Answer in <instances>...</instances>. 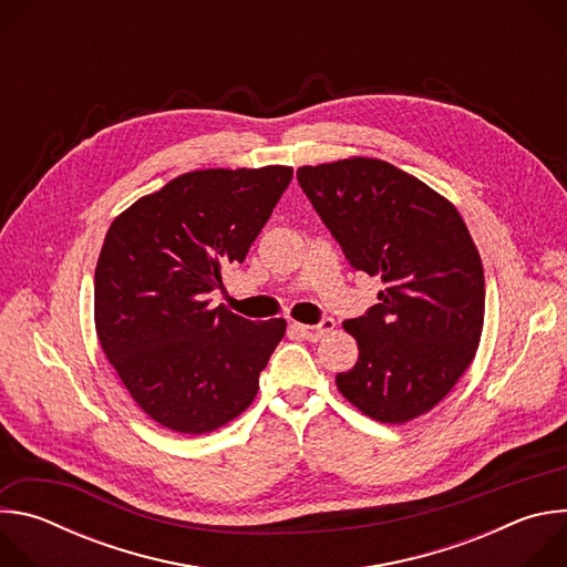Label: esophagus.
I'll use <instances>...</instances> for the list:
<instances>
[{
    "label": "esophagus",
    "instance_id": "34e87169",
    "mask_svg": "<svg viewBox=\"0 0 567 567\" xmlns=\"http://www.w3.org/2000/svg\"><path fill=\"white\" fill-rule=\"evenodd\" d=\"M334 326L337 322L332 318H322L318 326H300V322H296V332H300V337H305L307 341H318L322 337H328L330 332H334Z\"/></svg>",
    "mask_w": 567,
    "mask_h": 567
}]
</instances>
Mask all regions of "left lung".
<instances>
[{
  "label": "left lung",
  "instance_id": "obj_1",
  "mask_svg": "<svg viewBox=\"0 0 567 567\" xmlns=\"http://www.w3.org/2000/svg\"><path fill=\"white\" fill-rule=\"evenodd\" d=\"M298 184L357 271L383 291L343 322L359 359L341 394L383 424L411 422L471 365L484 322V274L457 208L388 161L352 156L298 168Z\"/></svg>",
  "mask_w": 567,
  "mask_h": 567
}]
</instances>
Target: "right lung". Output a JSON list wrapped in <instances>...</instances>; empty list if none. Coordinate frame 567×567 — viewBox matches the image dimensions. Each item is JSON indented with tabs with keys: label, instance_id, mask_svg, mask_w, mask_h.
Wrapping results in <instances>:
<instances>
[{
	"label": "right lung",
	"instance_id": "obj_1",
	"mask_svg": "<svg viewBox=\"0 0 567 567\" xmlns=\"http://www.w3.org/2000/svg\"><path fill=\"white\" fill-rule=\"evenodd\" d=\"M293 171H195L141 197L110 226L94 276L96 334L141 411L184 435L245 413L287 322L208 307L245 262Z\"/></svg>",
	"mask_w": 567,
	"mask_h": 567
}]
</instances>
